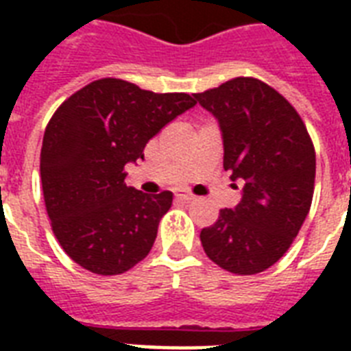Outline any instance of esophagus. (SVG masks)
I'll return each instance as SVG.
<instances>
[{
	"instance_id": "esophagus-1",
	"label": "esophagus",
	"mask_w": 351,
	"mask_h": 351,
	"mask_svg": "<svg viewBox=\"0 0 351 351\" xmlns=\"http://www.w3.org/2000/svg\"><path fill=\"white\" fill-rule=\"evenodd\" d=\"M175 197L178 202H191L193 198H195L193 195H189V193H175Z\"/></svg>"
}]
</instances>
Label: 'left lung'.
<instances>
[{
	"mask_svg": "<svg viewBox=\"0 0 351 351\" xmlns=\"http://www.w3.org/2000/svg\"><path fill=\"white\" fill-rule=\"evenodd\" d=\"M195 100L219 120L224 169L244 180L239 206L220 209L200 242L222 269L255 275L289 250L310 213L315 147L295 107L261 80L239 76Z\"/></svg>",
	"mask_w": 351,
	"mask_h": 351,
	"instance_id": "8db88e82",
	"label": "left lung"
}]
</instances>
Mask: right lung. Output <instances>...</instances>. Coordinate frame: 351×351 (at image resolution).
Instances as JSON below:
<instances>
[{
    "label": "right lung",
    "mask_w": 351,
    "mask_h": 351,
    "mask_svg": "<svg viewBox=\"0 0 351 351\" xmlns=\"http://www.w3.org/2000/svg\"><path fill=\"white\" fill-rule=\"evenodd\" d=\"M197 104L101 78L69 96L47 123L40 173L47 215L63 251L96 275H120L153 247L173 193L149 197L125 184L156 132Z\"/></svg>",
    "instance_id": "1"
}]
</instances>
